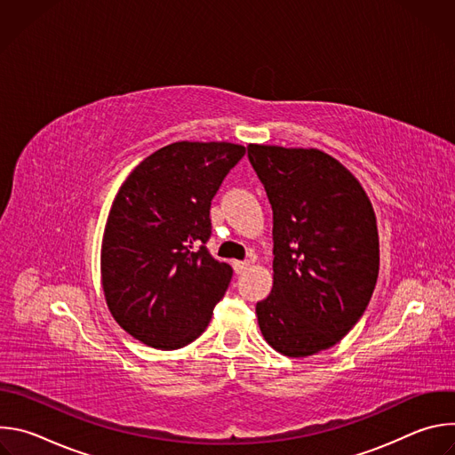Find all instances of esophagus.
Here are the masks:
<instances>
[{
  "instance_id": "1",
  "label": "esophagus",
  "mask_w": 455,
  "mask_h": 455,
  "mask_svg": "<svg viewBox=\"0 0 455 455\" xmlns=\"http://www.w3.org/2000/svg\"><path fill=\"white\" fill-rule=\"evenodd\" d=\"M250 263L248 261H232V268L235 274H243L244 270H248Z\"/></svg>"
}]
</instances>
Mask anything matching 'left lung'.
<instances>
[{"instance_id":"1","label":"left lung","mask_w":455,"mask_h":455,"mask_svg":"<svg viewBox=\"0 0 455 455\" xmlns=\"http://www.w3.org/2000/svg\"><path fill=\"white\" fill-rule=\"evenodd\" d=\"M274 212V288L257 302L265 340L302 358L335 346L363 315L379 268L372 205L318 149L248 146Z\"/></svg>"}]
</instances>
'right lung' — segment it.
<instances>
[{
	"label": "right lung",
	"mask_w": 455,
	"mask_h": 455,
	"mask_svg": "<svg viewBox=\"0 0 455 455\" xmlns=\"http://www.w3.org/2000/svg\"><path fill=\"white\" fill-rule=\"evenodd\" d=\"M246 149L176 142L122 183L102 239V286L120 326L156 349H180L209 326L232 267L207 248L211 204Z\"/></svg>",
	"instance_id": "right-lung-1"
}]
</instances>
